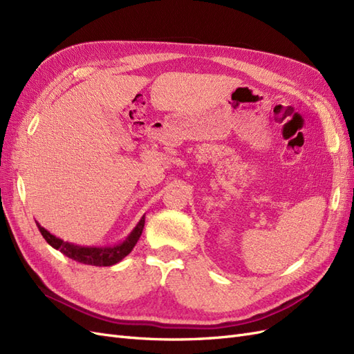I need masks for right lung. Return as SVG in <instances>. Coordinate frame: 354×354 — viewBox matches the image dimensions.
<instances>
[{"label": "right lung", "mask_w": 354, "mask_h": 354, "mask_svg": "<svg viewBox=\"0 0 354 354\" xmlns=\"http://www.w3.org/2000/svg\"><path fill=\"white\" fill-rule=\"evenodd\" d=\"M143 227H145V218L140 220V223L137 224L130 236H128L122 243L116 246H108V248H85V246L73 245L56 238L55 234H51L50 232H47L44 227H41L38 224V229L42 234V238H44L53 248L59 250L62 254H65L66 257H69V259L75 261L82 263V264H90V266H112V264L120 263L125 255H128L133 251L137 241L142 236Z\"/></svg>", "instance_id": "1"}]
</instances>
